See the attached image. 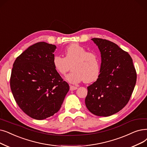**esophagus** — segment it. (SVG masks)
<instances>
[{
	"mask_svg": "<svg viewBox=\"0 0 147 147\" xmlns=\"http://www.w3.org/2000/svg\"><path fill=\"white\" fill-rule=\"evenodd\" d=\"M69 89L71 91H74V90H76V89H77L78 87L75 86H73V85H70Z\"/></svg>",
	"mask_w": 147,
	"mask_h": 147,
	"instance_id": "esophagus-1",
	"label": "esophagus"
}]
</instances>
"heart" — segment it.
<instances>
[{
  "instance_id": "1",
  "label": "heart",
  "mask_w": 147,
  "mask_h": 147,
  "mask_svg": "<svg viewBox=\"0 0 147 147\" xmlns=\"http://www.w3.org/2000/svg\"><path fill=\"white\" fill-rule=\"evenodd\" d=\"M65 58L55 55L53 65L59 74L64 76L71 65L72 71L66 77L71 84H76L84 80L89 84L96 80L100 73V63L98 56L78 44H72L64 50Z\"/></svg>"
}]
</instances>
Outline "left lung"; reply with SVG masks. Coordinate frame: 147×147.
<instances>
[{"label":"left lung","instance_id":"obj_1","mask_svg":"<svg viewBox=\"0 0 147 147\" xmlns=\"http://www.w3.org/2000/svg\"><path fill=\"white\" fill-rule=\"evenodd\" d=\"M101 53L100 74L88 86L87 109L97 116L109 117L124 108L135 88L137 74L130 55L117 44L101 38L91 39Z\"/></svg>","mask_w":147,"mask_h":147}]
</instances>
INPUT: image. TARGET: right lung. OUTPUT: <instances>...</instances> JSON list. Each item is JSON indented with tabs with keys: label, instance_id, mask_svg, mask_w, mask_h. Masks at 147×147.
Returning <instances> with one entry per match:
<instances>
[{
	"label": "right lung",
	"instance_id": "add662e5",
	"mask_svg": "<svg viewBox=\"0 0 147 147\" xmlns=\"http://www.w3.org/2000/svg\"><path fill=\"white\" fill-rule=\"evenodd\" d=\"M56 47L39 42L16 58L12 68L10 86L19 107L30 117L46 119L58 112L69 91L53 65Z\"/></svg>",
	"mask_w": 147,
	"mask_h": 147
}]
</instances>
